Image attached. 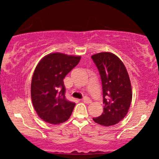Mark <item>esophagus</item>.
Masks as SVG:
<instances>
[{"mask_svg":"<svg viewBox=\"0 0 159 159\" xmlns=\"http://www.w3.org/2000/svg\"><path fill=\"white\" fill-rule=\"evenodd\" d=\"M83 102L86 104H90L91 102V99L88 97H84L83 98Z\"/></svg>","mask_w":159,"mask_h":159,"instance_id":"obj_1","label":"esophagus"}]
</instances>
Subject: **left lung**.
Listing matches in <instances>:
<instances>
[{
    "label": "left lung",
    "instance_id": "left-lung-1",
    "mask_svg": "<svg viewBox=\"0 0 159 159\" xmlns=\"http://www.w3.org/2000/svg\"><path fill=\"white\" fill-rule=\"evenodd\" d=\"M102 79L104 111L95 123L111 126L126 116L132 98L130 78L123 63L111 52H101L91 56Z\"/></svg>",
    "mask_w": 159,
    "mask_h": 159
}]
</instances>
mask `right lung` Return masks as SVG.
<instances>
[{"mask_svg":"<svg viewBox=\"0 0 159 159\" xmlns=\"http://www.w3.org/2000/svg\"><path fill=\"white\" fill-rule=\"evenodd\" d=\"M81 56L55 52L47 54L36 66L31 81V100L43 121L60 124L70 117L75 103L65 96L63 78L75 67Z\"/></svg>","mask_w":159,"mask_h":159,"instance_id":"add662e5","label":"right lung"}]
</instances>
